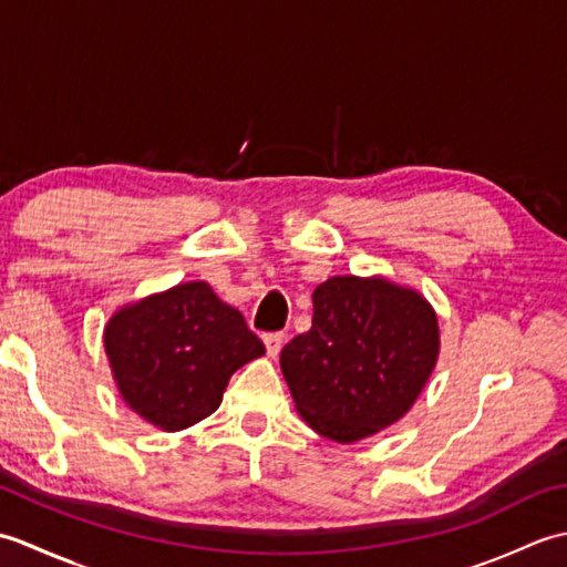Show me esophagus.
I'll list each match as a JSON object with an SVG mask.
<instances>
[{"instance_id": "34e87169", "label": "esophagus", "mask_w": 567, "mask_h": 567, "mask_svg": "<svg viewBox=\"0 0 567 567\" xmlns=\"http://www.w3.org/2000/svg\"><path fill=\"white\" fill-rule=\"evenodd\" d=\"M262 341H265V348H268V355H270V358L280 355L282 343H285V336H282V333H265Z\"/></svg>"}]
</instances>
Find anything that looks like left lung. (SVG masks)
<instances>
[{
    "label": "left lung",
    "mask_w": 567,
    "mask_h": 567,
    "mask_svg": "<svg viewBox=\"0 0 567 567\" xmlns=\"http://www.w3.org/2000/svg\"><path fill=\"white\" fill-rule=\"evenodd\" d=\"M311 299V329L280 353L295 409L336 443L375 436L414 406L436 368V309L382 275L329 277Z\"/></svg>",
    "instance_id": "8db88e82"
}]
</instances>
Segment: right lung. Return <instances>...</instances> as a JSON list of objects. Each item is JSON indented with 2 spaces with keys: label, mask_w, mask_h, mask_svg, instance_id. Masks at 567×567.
<instances>
[{
  "label": "right lung",
  "mask_w": 567,
  "mask_h": 567,
  "mask_svg": "<svg viewBox=\"0 0 567 567\" xmlns=\"http://www.w3.org/2000/svg\"><path fill=\"white\" fill-rule=\"evenodd\" d=\"M102 339L122 400L163 431L214 414L234 372L265 353L244 315L204 280L118 307Z\"/></svg>",
  "instance_id": "add662e5"
}]
</instances>
